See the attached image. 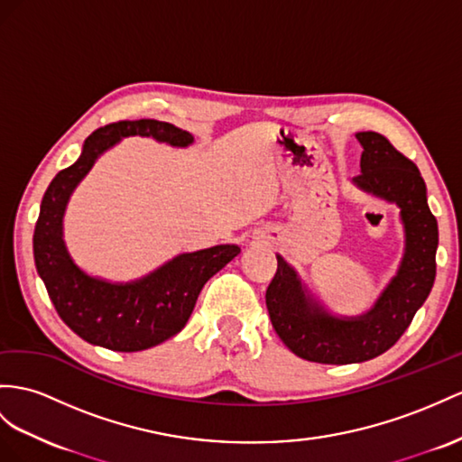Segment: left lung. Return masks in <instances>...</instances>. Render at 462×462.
<instances>
[{
    "instance_id": "1",
    "label": "left lung",
    "mask_w": 462,
    "mask_h": 462,
    "mask_svg": "<svg viewBox=\"0 0 462 462\" xmlns=\"http://www.w3.org/2000/svg\"><path fill=\"white\" fill-rule=\"evenodd\" d=\"M355 136L363 153L361 173L353 183L400 208L404 255L373 309L355 318L329 314L309 294L297 271L277 255V273L265 292L271 324L282 344L312 363L347 365L378 357L406 332L435 281L439 230L420 170L383 134L366 130Z\"/></svg>"
}]
</instances>
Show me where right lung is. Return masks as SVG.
<instances>
[{
  "mask_svg": "<svg viewBox=\"0 0 462 462\" xmlns=\"http://www.w3.org/2000/svg\"><path fill=\"white\" fill-rule=\"evenodd\" d=\"M125 136H150L175 148L193 144V134L170 123L140 118L113 123L86 138L76 163L46 189L32 236V254L58 316L88 344L111 351H142L180 334L205 282L240 254L234 244L180 254L146 277L111 282L81 271L64 244L62 220L69 195L103 152Z\"/></svg>",
  "mask_w": 462,
  "mask_h": 462,
  "instance_id": "right-lung-1",
  "label": "right lung"
}]
</instances>
